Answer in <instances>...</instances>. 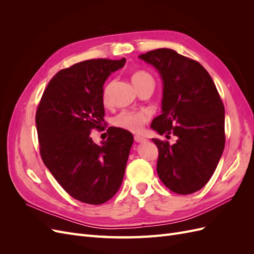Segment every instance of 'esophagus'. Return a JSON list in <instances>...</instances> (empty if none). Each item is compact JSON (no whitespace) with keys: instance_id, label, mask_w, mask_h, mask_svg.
Returning <instances> with one entry per match:
<instances>
[{"instance_id":"34e87169","label":"esophagus","mask_w":254,"mask_h":254,"mask_svg":"<svg viewBox=\"0 0 254 254\" xmlns=\"http://www.w3.org/2000/svg\"><path fill=\"white\" fill-rule=\"evenodd\" d=\"M134 141L137 142V143H142V142H145L146 139H144V137H142V136H140V135H135V136H134Z\"/></svg>"}]
</instances>
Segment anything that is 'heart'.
Segmentation results:
<instances>
[{
	"instance_id": "obj_1",
	"label": "heart",
	"mask_w": 254,
	"mask_h": 254,
	"mask_svg": "<svg viewBox=\"0 0 254 254\" xmlns=\"http://www.w3.org/2000/svg\"><path fill=\"white\" fill-rule=\"evenodd\" d=\"M152 80L151 76L145 71H137L132 75V82L135 87L139 86V84ZM109 97V87H107L104 92V101L107 102ZM148 120V115L145 112H134V111H123L121 112L117 118L114 119V125L125 129L127 131L137 133L140 132L143 129V126L146 122Z\"/></svg>"
}]
</instances>
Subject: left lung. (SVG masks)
Listing matches in <instances>:
<instances>
[{"label": "left lung", "mask_w": 254, "mask_h": 254, "mask_svg": "<svg viewBox=\"0 0 254 254\" xmlns=\"http://www.w3.org/2000/svg\"><path fill=\"white\" fill-rule=\"evenodd\" d=\"M160 74L161 113L150 127L175 144L152 139L159 149L157 172L166 188L188 195L211 179L225 148V107L215 83L197 61L171 49L139 56Z\"/></svg>", "instance_id": "8db88e82"}]
</instances>
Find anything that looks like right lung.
Here are the masks:
<instances>
[{
    "label": "right lung",
    "mask_w": 254,
    "mask_h": 254,
    "mask_svg": "<svg viewBox=\"0 0 254 254\" xmlns=\"http://www.w3.org/2000/svg\"><path fill=\"white\" fill-rule=\"evenodd\" d=\"M126 59H91L59 71L45 89L36 113L43 162L66 193L102 204L119 190L133 135L109 127L101 145L91 130L105 122L104 83Z\"/></svg>",
    "instance_id": "add662e5"
}]
</instances>
